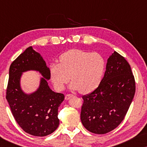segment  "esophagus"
I'll use <instances>...</instances> for the list:
<instances>
[{"mask_svg": "<svg viewBox=\"0 0 147 147\" xmlns=\"http://www.w3.org/2000/svg\"><path fill=\"white\" fill-rule=\"evenodd\" d=\"M72 96H73V95H72V94H66L65 96V99L66 100H69L70 98L72 97Z\"/></svg>", "mask_w": 147, "mask_h": 147, "instance_id": "34e87169", "label": "esophagus"}]
</instances>
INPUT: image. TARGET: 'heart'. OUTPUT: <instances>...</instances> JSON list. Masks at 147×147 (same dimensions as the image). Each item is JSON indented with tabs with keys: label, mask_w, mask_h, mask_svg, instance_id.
<instances>
[{
	"label": "heart",
	"mask_w": 147,
	"mask_h": 147,
	"mask_svg": "<svg viewBox=\"0 0 147 147\" xmlns=\"http://www.w3.org/2000/svg\"><path fill=\"white\" fill-rule=\"evenodd\" d=\"M106 69V60L99 53L71 49L62 54L59 63L50 65V76L55 88L61 91L69 81L71 90L88 94L100 85Z\"/></svg>",
	"instance_id": "1"
}]
</instances>
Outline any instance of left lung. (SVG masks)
I'll return each instance as SVG.
<instances>
[{"mask_svg":"<svg viewBox=\"0 0 147 147\" xmlns=\"http://www.w3.org/2000/svg\"><path fill=\"white\" fill-rule=\"evenodd\" d=\"M135 80L128 61L114 51L108 59L100 85L82 98V123L94 134L115 129L124 120L135 94Z\"/></svg>","mask_w":147,"mask_h":147,"instance_id":"obj_1","label":"left lung"}]
</instances>
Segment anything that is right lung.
<instances>
[{
	"label": "right lung",
	"instance_id": "1",
	"mask_svg": "<svg viewBox=\"0 0 147 147\" xmlns=\"http://www.w3.org/2000/svg\"><path fill=\"white\" fill-rule=\"evenodd\" d=\"M30 70L39 71L43 78L38 89L27 94L22 90L20 82L22 72ZM50 77L45 61L32 47H28L10 66L6 98L20 127L33 136L49 135L59 126L58 108L64 95L50 89L47 83Z\"/></svg>",
	"mask_w": 147,
	"mask_h": 147
}]
</instances>
